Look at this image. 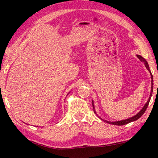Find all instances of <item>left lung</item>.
I'll use <instances>...</instances> for the list:
<instances>
[{
    "mask_svg": "<svg viewBox=\"0 0 158 158\" xmlns=\"http://www.w3.org/2000/svg\"><path fill=\"white\" fill-rule=\"evenodd\" d=\"M137 56L138 57L139 59L141 61H142V62L144 63V65H145L146 68L148 69V71L150 72V73H151V95H150V97H149V99L147 101V102L146 103V105H144V106L143 107V109H141V110L139 112V113L135 115V116H133L132 118H130L128 119H126V120H124V121H116V122H109V121H105L106 123H110V124H112V125H125V124H127L129 123H131L132 121H137V119L139 118L142 116V115L144 114V112L146 111L147 107H148V106L149 105V102H150V100H151V98L152 96V93H153V75H152V74L151 73V71H150V69L148 68V63H147V61L144 59V58L143 57H141V56L139 55H137ZM93 108H94V105H93Z\"/></svg>",
    "mask_w": 158,
    "mask_h": 158,
    "instance_id": "8db88e82",
    "label": "left lung"
}]
</instances>
